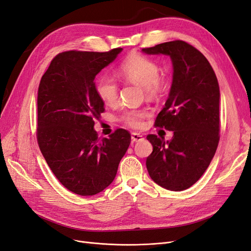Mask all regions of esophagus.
Returning a JSON list of instances; mask_svg holds the SVG:
<instances>
[{"mask_svg": "<svg viewBox=\"0 0 251 251\" xmlns=\"http://www.w3.org/2000/svg\"><path fill=\"white\" fill-rule=\"evenodd\" d=\"M144 140V136L140 133H136V132H133L131 134V141L133 143H137V142H142Z\"/></svg>", "mask_w": 251, "mask_h": 251, "instance_id": "esophagus-1", "label": "esophagus"}]
</instances>
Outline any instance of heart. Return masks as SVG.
I'll list each match as a JSON object with an SVG mask.
<instances>
[{"label": "heart", "mask_w": 251, "mask_h": 251, "mask_svg": "<svg viewBox=\"0 0 251 251\" xmlns=\"http://www.w3.org/2000/svg\"><path fill=\"white\" fill-rule=\"evenodd\" d=\"M119 73L122 78L132 81L142 87L147 96L155 97L162 91L159 66L151 59L142 54L132 53L120 65ZM96 93L105 104H113L119 98L117 81L108 75H101L96 81ZM147 116L145 110L126 109L122 114V121L130 127H140L142 120Z\"/></svg>", "instance_id": "obj_1"}]
</instances>
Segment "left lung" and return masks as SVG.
Returning a JSON list of instances; mask_svg holds the SVG:
<instances>
[{"label": "left lung", "mask_w": 251, "mask_h": 251, "mask_svg": "<svg viewBox=\"0 0 251 251\" xmlns=\"http://www.w3.org/2000/svg\"><path fill=\"white\" fill-rule=\"evenodd\" d=\"M142 51L169 55L174 70L169 98L155 121L156 127L174 135L166 142L154 134L147 136L153 146L147 170L159 186L182 191L199 181L217 149L218 80L205 55L184 41L164 42Z\"/></svg>", "instance_id": "left-lung-1"}]
</instances>
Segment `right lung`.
<instances>
[{
  "mask_svg": "<svg viewBox=\"0 0 251 251\" xmlns=\"http://www.w3.org/2000/svg\"><path fill=\"white\" fill-rule=\"evenodd\" d=\"M122 50L59 53L40 80L37 141L55 178L78 196H95L110 185L130 145L125 129L102 140L94 129L104 111L94 79Z\"/></svg>",
  "mask_w": 251,
  "mask_h": 251,
  "instance_id": "add662e5",
  "label": "right lung"
}]
</instances>
